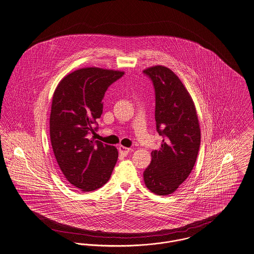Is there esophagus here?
I'll return each instance as SVG.
<instances>
[{
	"label": "esophagus",
	"instance_id": "34e87169",
	"mask_svg": "<svg viewBox=\"0 0 254 254\" xmlns=\"http://www.w3.org/2000/svg\"><path fill=\"white\" fill-rule=\"evenodd\" d=\"M118 149H119V153H120L121 155H123V156L128 155V153L132 150L131 148H127V147H125V146H123V145H119V146H118Z\"/></svg>",
	"mask_w": 254,
	"mask_h": 254
}]
</instances>
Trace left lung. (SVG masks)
Masks as SVG:
<instances>
[{"mask_svg": "<svg viewBox=\"0 0 254 254\" xmlns=\"http://www.w3.org/2000/svg\"><path fill=\"white\" fill-rule=\"evenodd\" d=\"M143 73L153 83L156 130L163 137L160 148L151 152L143 180L151 192L165 196L189 177L199 152L201 131L192 98L175 72L155 66Z\"/></svg>", "mask_w": 254, "mask_h": 254, "instance_id": "8db88e82", "label": "left lung"}]
</instances>
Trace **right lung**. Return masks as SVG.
<instances>
[{"instance_id": "right-lung-1", "label": "right lung", "mask_w": 254, "mask_h": 254, "mask_svg": "<svg viewBox=\"0 0 254 254\" xmlns=\"http://www.w3.org/2000/svg\"><path fill=\"white\" fill-rule=\"evenodd\" d=\"M123 71L101 68L76 69L57 85L49 120L50 140L60 170L83 192L106 185L116 166L115 146L90 138L103 114L105 93Z\"/></svg>"}]
</instances>
